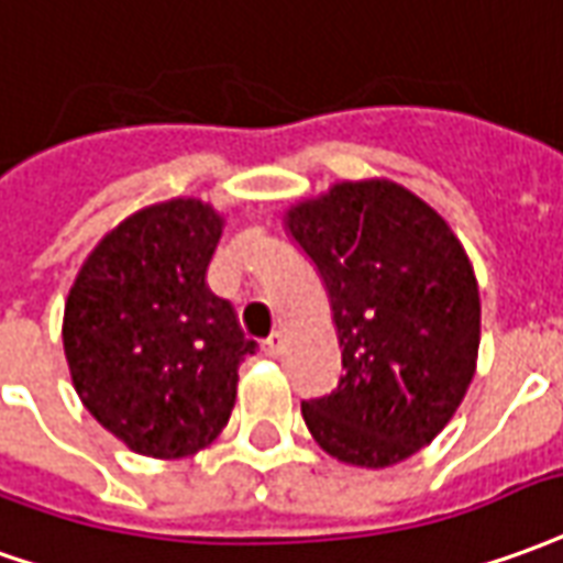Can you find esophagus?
Segmentation results:
<instances>
[{"label":"esophagus","mask_w":563,"mask_h":563,"mask_svg":"<svg viewBox=\"0 0 563 563\" xmlns=\"http://www.w3.org/2000/svg\"><path fill=\"white\" fill-rule=\"evenodd\" d=\"M283 347H286V335L283 332H274V335L262 344V350H265V356H280Z\"/></svg>","instance_id":"obj_1"}]
</instances>
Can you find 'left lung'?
<instances>
[{"mask_svg":"<svg viewBox=\"0 0 563 563\" xmlns=\"http://www.w3.org/2000/svg\"><path fill=\"white\" fill-rule=\"evenodd\" d=\"M320 274L341 347L338 390L301 402L329 457L384 470L430 445L470 390L482 301L442 216L393 179H344L283 213Z\"/></svg>","mask_w":563,"mask_h":563,"instance_id":"left-lung-1","label":"left lung"}]
</instances>
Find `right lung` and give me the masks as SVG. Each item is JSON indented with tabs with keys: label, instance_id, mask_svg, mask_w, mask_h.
Wrapping results in <instances>:
<instances>
[{
	"label": "right lung",
	"instance_id": "1",
	"mask_svg": "<svg viewBox=\"0 0 563 563\" xmlns=\"http://www.w3.org/2000/svg\"><path fill=\"white\" fill-rule=\"evenodd\" d=\"M225 216L170 198L118 222L97 243L63 308L73 387L118 442L155 460L213 445L238 399V368L255 353L207 268Z\"/></svg>",
	"mask_w": 563,
	"mask_h": 563
}]
</instances>
